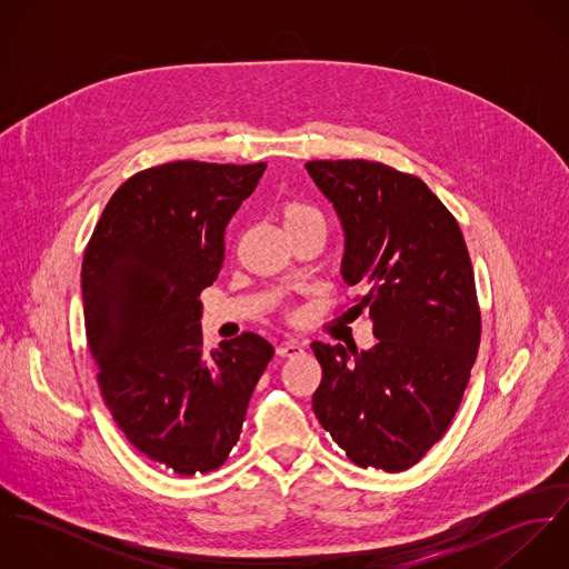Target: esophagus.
<instances>
[{"label":"esophagus","instance_id":"1","mask_svg":"<svg viewBox=\"0 0 569 569\" xmlns=\"http://www.w3.org/2000/svg\"><path fill=\"white\" fill-rule=\"evenodd\" d=\"M305 352V348L298 343V341H293V339H289V341H284V343H280L278 348H276V355L278 357H298V355H302Z\"/></svg>","mask_w":569,"mask_h":569}]
</instances>
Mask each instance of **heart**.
I'll return each mask as SVG.
<instances>
[{
	"label": "heart",
	"mask_w": 569,
	"mask_h": 569,
	"mask_svg": "<svg viewBox=\"0 0 569 569\" xmlns=\"http://www.w3.org/2000/svg\"><path fill=\"white\" fill-rule=\"evenodd\" d=\"M282 223L287 228V232L291 230H300L307 226H325V217L318 208L302 203V201H287L282 206Z\"/></svg>",
	"instance_id": "heart-1"
}]
</instances>
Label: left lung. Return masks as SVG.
<instances>
[{
    "label": "left lung",
    "mask_w": 569,
    "mask_h": 569,
    "mask_svg": "<svg viewBox=\"0 0 569 569\" xmlns=\"http://www.w3.org/2000/svg\"><path fill=\"white\" fill-rule=\"evenodd\" d=\"M307 170L346 234L341 276L352 318H372L375 348L313 341L320 425L357 467L399 473L445 436L478 357L482 318L456 217L418 177L368 160Z\"/></svg>",
    "instance_id": "left-lung-1"
}]
</instances>
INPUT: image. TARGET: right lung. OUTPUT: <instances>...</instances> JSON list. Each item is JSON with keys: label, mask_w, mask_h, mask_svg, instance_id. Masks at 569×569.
<instances>
[{"label": "right lung", "mask_w": 569, "mask_h": 569, "mask_svg": "<svg viewBox=\"0 0 569 569\" xmlns=\"http://www.w3.org/2000/svg\"><path fill=\"white\" fill-rule=\"evenodd\" d=\"M267 163H162L109 199L82 256L84 332L116 425L177 476L219 469L273 346L243 332L203 350L201 291Z\"/></svg>", "instance_id": "add662e5"}]
</instances>
